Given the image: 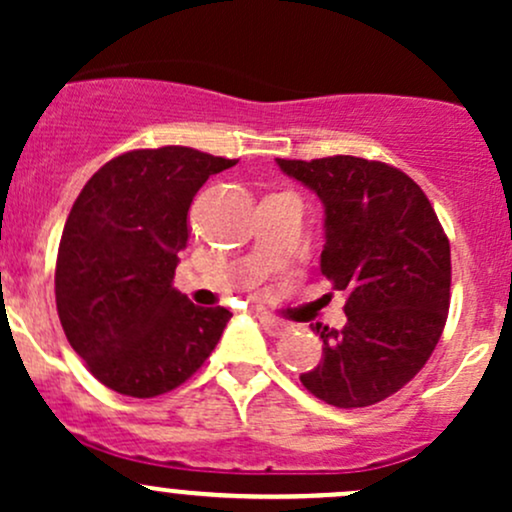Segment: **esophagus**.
Returning a JSON list of instances; mask_svg holds the SVG:
<instances>
[{
  "instance_id": "obj_1",
  "label": "esophagus",
  "mask_w": 512,
  "mask_h": 512,
  "mask_svg": "<svg viewBox=\"0 0 512 512\" xmlns=\"http://www.w3.org/2000/svg\"><path fill=\"white\" fill-rule=\"evenodd\" d=\"M260 325H262V330L269 334V337H281V334H286V330H289V325H286V322H281V320H276V317H272V315H260Z\"/></svg>"
}]
</instances>
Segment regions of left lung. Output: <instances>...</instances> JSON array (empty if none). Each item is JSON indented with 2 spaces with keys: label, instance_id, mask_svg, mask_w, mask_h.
I'll use <instances>...</instances> for the list:
<instances>
[{
  "label": "left lung",
  "instance_id": "1",
  "mask_svg": "<svg viewBox=\"0 0 512 512\" xmlns=\"http://www.w3.org/2000/svg\"><path fill=\"white\" fill-rule=\"evenodd\" d=\"M325 204L320 269L346 293L342 330L310 325L322 361L305 390L339 409L395 395L426 366L450 308V240L407 173L383 161L276 158Z\"/></svg>",
  "mask_w": 512,
  "mask_h": 512
}]
</instances>
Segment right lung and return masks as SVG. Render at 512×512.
Wrapping results in <instances>:
<instances>
[{
    "instance_id": "add662e5",
    "label": "right lung",
    "mask_w": 512,
    "mask_h": 512,
    "mask_svg": "<svg viewBox=\"0 0 512 512\" xmlns=\"http://www.w3.org/2000/svg\"><path fill=\"white\" fill-rule=\"evenodd\" d=\"M190 149H134L91 175L64 223L55 301L67 342L105 387L149 399L190 380L231 313L173 289L187 211L209 175L236 166Z\"/></svg>"
}]
</instances>
